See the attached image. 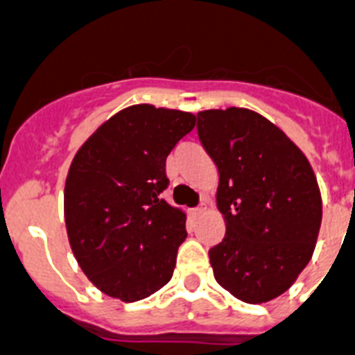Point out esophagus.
<instances>
[{"mask_svg":"<svg viewBox=\"0 0 355 355\" xmlns=\"http://www.w3.org/2000/svg\"><path fill=\"white\" fill-rule=\"evenodd\" d=\"M205 210H207V207H203V205H201V207H198V209L192 210V216H194V218H199V216H201Z\"/></svg>","mask_w":355,"mask_h":355,"instance_id":"1","label":"esophagus"}]
</instances>
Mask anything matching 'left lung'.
<instances>
[{
	"label": "left lung",
	"instance_id": "obj_1",
	"mask_svg": "<svg viewBox=\"0 0 355 355\" xmlns=\"http://www.w3.org/2000/svg\"><path fill=\"white\" fill-rule=\"evenodd\" d=\"M198 136L218 166L227 227L209 250L214 277L237 300L268 303L312 259L323 219L318 178L300 146L250 108L199 112Z\"/></svg>",
	"mask_w": 355,
	"mask_h": 355
}]
</instances>
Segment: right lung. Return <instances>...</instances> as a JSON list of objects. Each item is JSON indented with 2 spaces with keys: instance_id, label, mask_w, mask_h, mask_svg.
<instances>
[{
  "instance_id": "1",
  "label": "right lung",
  "mask_w": 355,
  "mask_h": 355,
  "mask_svg": "<svg viewBox=\"0 0 355 355\" xmlns=\"http://www.w3.org/2000/svg\"><path fill=\"white\" fill-rule=\"evenodd\" d=\"M192 112L123 108L79 146L65 181V225L85 276L114 300H145L172 279L187 214L161 199L165 161Z\"/></svg>"
}]
</instances>
